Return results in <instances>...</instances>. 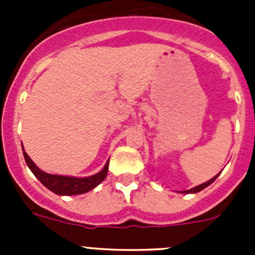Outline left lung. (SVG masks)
Wrapping results in <instances>:
<instances>
[{"instance_id":"1","label":"left lung","mask_w":255,"mask_h":255,"mask_svg":"<svg viewBox=\"0 0 255 255\" xmlns=\"http://www.w3.org/2000/svg\"><path fill=\"white\" fill-rule=\"evenodd\" d=\"M218 175H220V173H218ZM218 175H216L215 177H212V179H211V180H208V181H206V182H203V184H200V185L195 186V188H191V189H189V190L180 191V193H184V194H195V193H198V191L203 190V189H206L207 186L211 185L212 182H213V181H215L216 179H217Z\"/></svg>"}]
</instances>
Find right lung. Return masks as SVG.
<instances>
[{
    "instance_id": "1",
    "label": "right lung",
    "mask_w": 255,
    "mask_h": 255,
    "mask_svg": "<svg viewBox=\"0 0 255 255\" xmlns=\"http://www.w3.org/2000/svg\"><path fill=\"white\" fill-rule=\"evenodd\" d=\"M22 154L25 158L28 167L34 173V176L39 180L48 190L55 193L57 195H79L84 194L91 191L92 189L100 185L101 182L106 179L108 172V161L106 162L105 167L97 172L96 175L88 177H75V176H64V175H53V173H47L40 170L34 162L31 161L30 157L26 154L22 147Z\"/></svg>"
}]
</instances>
